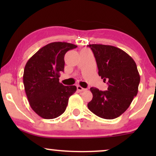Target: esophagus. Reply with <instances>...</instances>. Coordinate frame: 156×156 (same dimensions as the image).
Segmentation results:
<instances>
[{"label": "esophagus", "instance_id": "34e87169", "mask_svg": "<svg viewBox=\"0 0 156 156\" xmlns=\"http://www.w3.org/2000/svg\"><path fill=\"white\" fill-rule=\"evenodd\" d=\"M77 90H78V92H83V91H85L86 89H83V87H80V85H78V86H77Z\"/></svg>", "mask_w": 156, "mask_h": 156}]
</instances>
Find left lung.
Listing matches in <instances>:
<instances>
[{
  "mask_svg": "<svg viewBox=\"0 0 156 156\" xmlns=\"http://www.w3.org/2000/svg\"><path fill=\"white\" fill-rule=\"evenodd\" d=\"M94 53L98 75L108 81V89L101 91L92 87V100L87 105L98 117L115 119L130 106L138 93L140 76L136 62L122 50L112 45L88 44Z\"/></svg>",
  "mask_w": 156,
  "mask_h": 156,
  "instance_id": "8db88e82",
  "label": "left lung"
}]
</instances>
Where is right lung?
<instances>
[{
	"mask_svg": "<svg viewBox=\"0 0 156 156\" xmlns=\"http://www.w3.org/2000/svg\"><path fill=\"white\" fill-rule=\"evenodd\" d=\"M76 45L67 42L48 44L35 53L25 66L23 84L31 108L44 119H54L65 112L76 86L59 82L64 72V55Z\"/></svg>",
	"mask_w": 156,
	"mask_h": 156,
	"instance_id": "add662e5",
	"label": "right lung"
}]
</instances>
